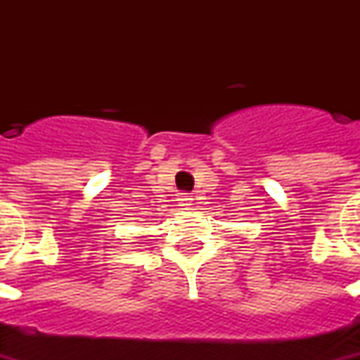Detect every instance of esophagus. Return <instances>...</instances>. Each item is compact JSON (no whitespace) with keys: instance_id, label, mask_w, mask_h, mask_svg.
<instances>
[{"instance_id":"34e87169","label":"esophagus","mask_w":360,"mask_h":360,"mask_svg":"<svg viewBox=\"0 0 360 360\" xmlns=\"http://www.w3.org/2000/svg\"><path fill=\"white\" fill-rule=\"evenodd\" d=\"M179 206H183V208H188V206H193V198H191V195H179Z\"/></svg>"}]
</instances>
